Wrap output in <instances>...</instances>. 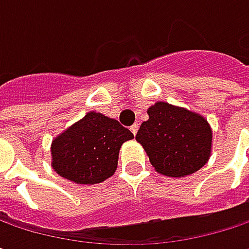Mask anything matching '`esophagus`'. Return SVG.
<instances>
[{
    "label": "esophagus",
    "mask_w": 249,
    "mask_h": 249,
    "mask_svg": "<svg viewBox=\"0 0 249 249\" xmlns=\"http://www.w3.org/2000/svg\"><path fill=\"white\" fill-rule=\"evenodd\" d=\"M138 126H140V125H138V124H134V125H132V126H131V128H129V129H131V132H132L134 135L137 134V131H138Z\"/></svg>",
    "instance_id": "1"
}]
</instances>
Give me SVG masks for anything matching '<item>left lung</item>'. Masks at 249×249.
<instances>
[{
  "mask_svg": "<svg viewBox=\"0 0 249 249\" xmlns=\"http://www.w3.org/2000/svg\"><path fill=\"white\" fill-rule=\"evenodd\" d=\"M135 140L142 145L157 173L186 177L200 170L212 154V128L193 111L167 102H156L147 109Z\"/></svg>",
  "mask_w": 249,
  "mask_h": 249,
  "instance_id": "obj_1",
  "label": "left lung"
}]
</instances>
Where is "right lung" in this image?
Returning <instances> with one entry per match:
<instances>
[{"instance_id":"obj_1","label":"right lung","mask_w":249,"mask_h":249,"mask_svg":"<svg viewBox=\"0 0 249 249\" xmlns=\"http://www.w3.org/2000/svg\"><path fill=\"white\" fill-rule=\"evenodd\" d=\"M134 135L117 120L90 111L53 138L52 169L76 184H96L118 167L120 148Z\"/></svg>"}]
</instances>
